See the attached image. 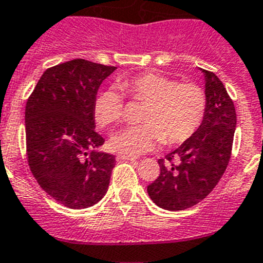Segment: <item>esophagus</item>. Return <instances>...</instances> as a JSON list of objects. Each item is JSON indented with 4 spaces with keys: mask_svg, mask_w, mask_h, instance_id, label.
<instances>
[{
    "mask_svg": "<svg viewBox=\"0 0 263 263\" xmlns=\"http://www.w3.org/2000/svg\"><path fill=\"white\" fill-rule=\"evenodd\" d=\"M117 160H129V161H135V160H136V158H135V156L124 155V154H118V155H117Z\"/></svg>",
    "mask_w": 263,
    "mask_h": 263,
    "instance_id": "1",
    "label": "esophagus"
}]
</instances>
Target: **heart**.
I'll list each match as a JSON object with an SVG mask.
<instances>
[{
	"label": "heart",
	"mask_w": 263,
	"mask_h": 263,
	"mask_svg": "<svg viewBox=\"0 0 263 263\" xmlns=\"http://www.w3.org/2000/svg\"><path fill=\"white\" fill-rule=\"evenodd\" d=\"M118 86L132 99L146 102L139 126H129L113 135L110 147L124 155L136 156L163 142L178 145L200 128L206 112V95L193 82H177L159 72H142L119 81ZM97 123L102 127L123 118V95L115 89L103 90L92 105Z\"/></svg>",
	"instance_id": "obj_1"
}]
</instances>
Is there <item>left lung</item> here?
I'll list each match as a JSON object with an SVG mask.
<instances>
[{
	"label": "left lung",
	"instance_id": "obj_1",
	"mask_svg": "<svg viewBox=\"0 0 263 263\" xmlns=\"http://www.w3.org/2000/svg\"><path fill=\"white\" fill-rule=\"evenodd\" d=\"M205 80L206 112L200 128L178 148L159 159L160 174L147 185L159 208L181 211L197 205L220 181L229 163L237 115L224 84L210 71L198 68Z\"/></svg>",
	"mask_w": 263,
	"mask_h": 263
}]
</instances>
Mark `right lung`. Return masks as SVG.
Masks as SVG:
<instances>
[{
    "label": "right lung",
    "instance_id": "right-lung-1",
    "mask_svg": "<svg viewBox=\"0 0 263 263\" xmlns=\"http://www.w3.org/2000/svg\"><path fill=\"white\" fill-rule=\"evenodd\" d=\"M68 61L44 71L25 107L28 161L42 188L70 209L99 202L109 187L116 156L99 147L92 105L100 84L116 70Z\"/></svg>",
    "mask_w": 263,
    "mask_h": 263
}]
</instances>
